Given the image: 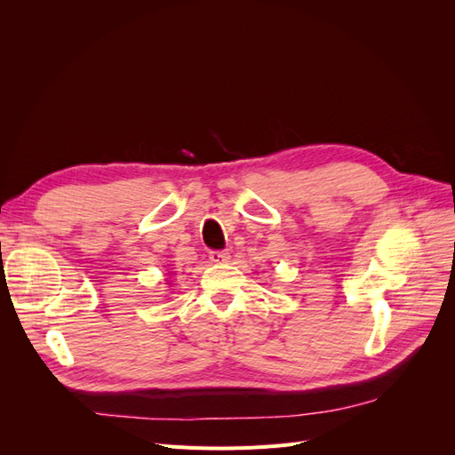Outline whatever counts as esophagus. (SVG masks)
I'll use <instances>...</instances> for the list:
<instances>
[{"label":"esophagus","instance_id":"obj_1","mask_svg":"<svg viewBox=\"0 0 455 455\" xmlns=\"http://www.w3.org/2000/svg\"><path fill=\"white\" fill-rule=\"evenodd\" d=\"M209 258H211L212 264H226V261H229V252H226V251H212L209 254Z\"/></svg>","mask_w":455,"mask_h":455}]
</instances>
